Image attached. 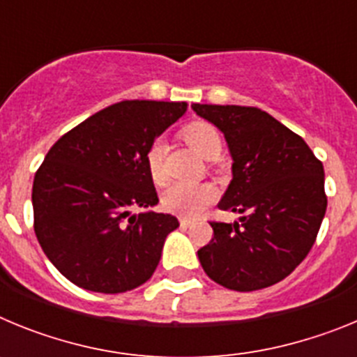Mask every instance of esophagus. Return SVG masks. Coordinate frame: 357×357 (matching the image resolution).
I'll return each mask as SVG.
<instances>
[{
	"label": "esophagus",
	"mask_w": 357,
	"mask_h": 357,
	"mask_svg": "<svg viewBox=\"0 0 357 357\" xmlns=\"http://www.w3.org/2000/svg\"><path fill=\"white\" fill-rule=\"evenodd\" d=\"M193 225V222L191 220H188V218H181V227L182 229H189V227Z\"/></svg>",
	"instance_id": "esophagus-1"
}]
</instances>
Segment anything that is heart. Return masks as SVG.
I'll return each mask as SVG.
<instances>
[{
	"mask_svg": "<svg viewBox=\"0 0 357 357\" xmlns=\"http://www.w3.org/2000/svg\"><path fill=\"white\" fill-rule=\"evenodd\" d=\"M185 143L204 159H216L222 153V135L214 125L207 121H195L182 130ZM146 169L151 181L155 184H164V146L160 141L151 143L146 150ZM216 198V191L209 184H195V182H175L164 189L160 197V206L164 211L176 216L193 218L209 206Z\"/></svg>",
	"mask_w": 357,
	"mask_h": 357,
	"instance_id": "obj_1",
	"label": "heart"
}]
</instances>
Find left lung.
Segmentation results:
<instances>
[{
    "instance_id": "obj_1",
    "label": "left lung",
    "mask_w": 357,
    "mask_h": 357,
    "mask_svg": "<svg viewBox=\"0 0 357 357\" xmlns=\"http://www.w3.org/2000/svg\"><path fill=\"white\" fill-rule=\"evenodd\" d=\"M191 107L223 132L234 160L218 207L243 214L239 223H211L202 268L234 291L277 284L314 245L327 209L324 166L301 135L257 107Z\"/></svg>"
}]
</instances>
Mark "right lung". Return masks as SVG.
Instances as JSON below:
<instances>
[{
  "label": "right lung",
  "mask_w": 357,
  "mask_h": 357,
  "mask_svg": "<svg viewBox=\"0 0 357 357\" xmlns=\"http://www.w3.org/2000/svg\"><path fill=\"white\" fill-rule=\"evenodd\" d=\"M185 110V102H119L50 148L31 189L33 229L46 257L73 284L123 293L153 275L178 220L130 209L157 206L144 157Z\"/></svg>",
  "instance_id": "add662e5"
}]
</instances>
